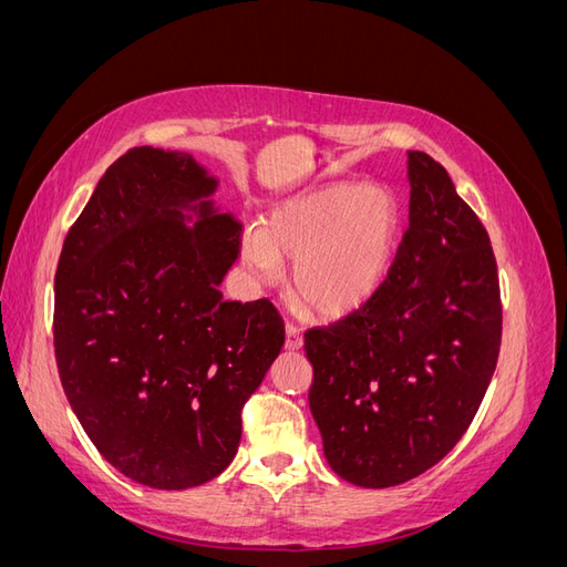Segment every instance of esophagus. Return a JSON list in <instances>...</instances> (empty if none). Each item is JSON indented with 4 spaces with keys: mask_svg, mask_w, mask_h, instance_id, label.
Listing matches in <instances>:
<instances>
[{
    "mask_svg": "<svg viewBox=\"0 0 567 567\" xmlns=\"http://www.w3.org/2000/svg\"><path fill=\"white\" fill-rule=\"evenodd\" d=\"M286 348L288 350H300L302 348V333H300L298 326H293V323L286 326Z\"/></svg>",
    "mask_w": 567,
    "mask_h": 567,
    "instance_id": "esophagus-1",
    "label": "esophagus"
}]
</instances>
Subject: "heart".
Returning <instances> with one entry per match:
<instances>
[{
    "label": "heart",
    "instance_id": "heart-1",
    "mask_svg": "<svg viewBox=\"0 0 567 567\" xmlns=\"http://www.w3.org/2000/svg\"><path fill=\"white\" fill-rule=\"evenodd\" d=\"M400 231V205L381 184L331 182L279 203L265 227L244 234L241 257L252 279H281L293 257L296 293L321 317L359 310L388 277Z\"/></svg>",
    "mask_w": 567,
    "mask_h": 567
}]
</instances>
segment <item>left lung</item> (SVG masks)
I'll use <instances>...</instances> for the list:
<instances>
[{
  "mask_svg": "<svg viewBox=\"0 0 567 567\" xmlns=\"http://www.w3.org/2000/svg\"><path fill=\"white\" fill-rule=\"evenodd\" d=\"M406 156L409 229L385 281L357 312L305 333L323 456L371 489L402 485L452 452L502 346L483 221L440 163L423 151Z\"/></svg>",
  "mask_w": 567,
  "mask_h": 567,
  "instance_id": "1",
  "label": "left lung"
}]
</instances>
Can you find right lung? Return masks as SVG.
I'll list each match as a JSON object with an SVG mask.
<instances>
[{"mask_svg":"<svg viewBox=\"0 0 567 567\" xmlns=\"http://www.w3.org/2000/svg\"><path fill=\"white\" fill-rule=\"evenodd\" d=\"M192 153L130 148L68 231L54 279L65 398L113 468L153 489L225 471L241 409L284 348L269 300L229 302L221 281L241 221Z\"/></svg>","mask_w":567,"mask_h":567,"instance_id":"1","label":"right lung"}]
</instances>
